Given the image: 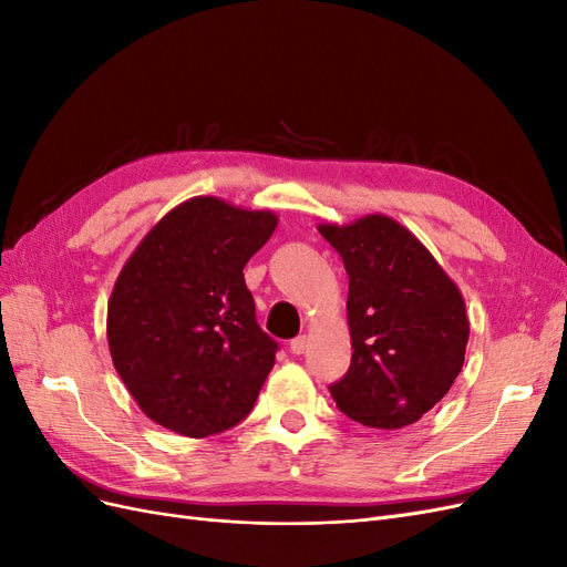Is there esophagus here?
<instances>
[{"label":"esophagus","instance_id":"obj_1","mask_svg":"<svg viewBox=\"0 0 567 567\" xmlns=\"http://www.w3.org/2000/svg\"><path fill=\"white\" fill-rule=\"evenodd\" d=\"M307 350V336H298L290 340V352L293 354H302Z\"/></svg>","mask_w":567,"mask_h":567}]
</instances>
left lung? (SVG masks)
Wrapping results in <instances>:
<instances>
[{
	"label": "left lung",
	"instance_id": "8db88e82",
	"mask_svg": "<svg viewBox=\"0 0 567 567\" xmlns=\"http://www.w3.org/2000/svg\"><path fill=\"white\" fill-rule=\"evenodd\" d=\"M346 262L352 362L329 390L369 427L416 423L454 385L471 323L450 274L398 219L373 213L317 227Z\"/></svg>",
	"mask_w": 567,
	"mask_h": 567
}]
</instances>
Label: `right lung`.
<instances>
[{"label":"right lung","instance_id":"1","mask_svg":"<svg viewBox=\"0 0 567 567\" xmlns=\"http://www.w3.org/2000/svg\"><path fill=\"white\" fill-rule=\"evenodd\" d=\"M277 225L271 210L196 196L120 269L106 317L113 367L167 431L208 437L250 414L279 346L255 321L244 267Z\"/></svg>","mask_w":567,"mask_h":567}]
</instances>
